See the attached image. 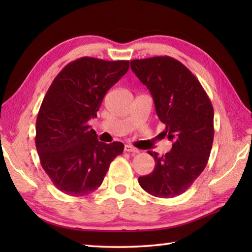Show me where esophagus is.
Here are the masks:
<instances>
[{"mask_svg": "<svg viewBox=\"0 0 252 252\" xmlns=\"http://www.w3.org/2000/svg\"><path fill=\"white\" fill-rule=\"evenodd\" d=\"M125 152H126V153H132V154H137L140 151H138V149L135 148V147H132V146H130V145H126V146H125Z\"/></svg>", "mask_w": 252, "mask_h": 252, "instance_id": "esophagus-1", "label": "esophagus"}]
</instances>
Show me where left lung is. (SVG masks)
<instances>
[{"instance_id":"8db88e82","label":"left lung","mask_w":252,"mask_h":252,"mask_svg":"<svg viewBox=\"0 0 252 252\" xmlns=\"http://www.w3.org/2000/svg\"><path fill=\"white\" fill-rule=\"evenodd\" d=\"M131 69L151 92L156 112L172 141L163 156L155 159L151 174L138 183L148 194L173 198L189 189L205 170L212 148L213 107L200 82L183 63L169 56L131 61Z\"/></svg>"}]
</instances>
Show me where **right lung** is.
Instances as JSON below:
<instances>
[{
  "label": "right lung",
  "mask_w": 252,
  "mask_h": 252,
  "mask_svg": "<svg viewBox=\"0 0 252 252\" xmlns=\"http://www.w3.org/2000/svg\"><path fill=\"white\" fill-rule=\"evenodd\" d=\"M129 61L82 57L57 74L42 101L35 147L42 168L67 195H89L103 183L110 162L125 145L97 140L89 121L96 118L104 96L129 70Z\"/></svg>",
  "instance_id": "right-lung-1"
}]
</instances>
